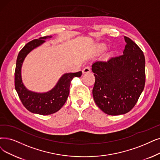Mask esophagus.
<instances>
[{
    "label": "esophagus",
    "instance_id": "34e87169",
    "mask_svg": "<svg viewBox=\"0 0 160 160\" xmlns=\"http://www.w3.org/2000/svg\"><path fill=\"white\" fill-rule=\"evenodd\" d=\"M82 73H83V74L90 73L91 72V69H90V68H89V67H85V68H83V69H82Z\"/></svg>",
    "mask_w": 160,
    "mask_h": 160
}]
</instances>
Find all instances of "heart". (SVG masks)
<instances>
[{
  "instance_id": "obj_1",
  "label": "heart",
  "mask_w": 160,
  "mask_h": 160,
  "mask_svg": "<svg viewBox=\"0 0 160 160\" xmlns=\"http://www.w3.org/2000/svg\"><path fill=\"white\" fill-rule=\"evenodd\" d=\"M97 47H98V48L99 50H104V48H106V45L105 44H104V43H102V44H99L97 46Z\"/></svg>"
}]
</instances>
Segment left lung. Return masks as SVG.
<instances>
[{
	"instance_id": "left-lung-1",
	"label": "left lung",
	"mask_w": 160,
	"mask_h": 160,
	"mask_svg": "<svg viewBox=\"0 0 160 160\" xmlns=\"http://www.w3.org/2000/svg\"><path fill=\"white\" fill-rule=\"evenodd\" d=\"M123 55L92 65L95 77L92 94L96 104L108 115L118 116L135 106L145 85V58L137 44L124 37Z\"/></svg>"
}]
</instances>
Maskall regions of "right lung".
I'll use <instances>...</instances> for the list:
<instances>
[{
	"label": "right lung",
	"instance_id": "obj_1",
	"mask_svg": "<svg viewBox=\"0 0 160 160\" xmlns=\"http://www.w3.org/2000/svg\"><path fill=\"white\" fill-rule=\"evenodd\" d=\"M52 37H41L25 44L18 54L15 70V88L23 105L29 112L42 116L52 114L61 109L69 96L71 81L82 75L81 72L63 74L55 86L45 92H33L25 87L22 77V68L25 58L33 49L42 45L46 39Z\"/></svg>",
	"mask_w": 160,
	"mask_h": 160
}]
</instances>
